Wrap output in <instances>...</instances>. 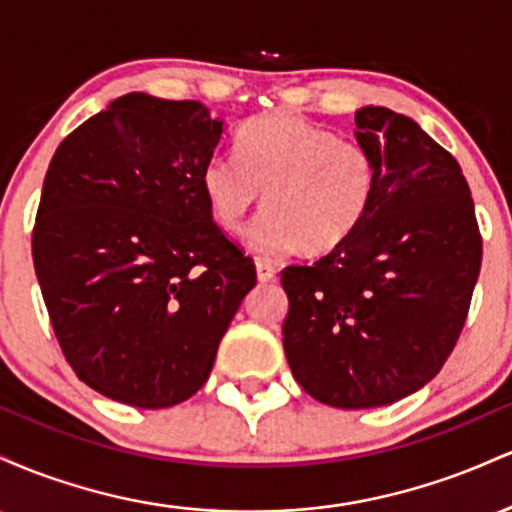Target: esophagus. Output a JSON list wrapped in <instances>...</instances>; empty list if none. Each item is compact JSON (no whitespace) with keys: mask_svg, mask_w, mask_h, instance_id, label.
Returning a JSON list of instances; mask_svg holds the SVG:
<instances>
[{"mask_svg":"<svg viewBox=\"0 0 512 512\" xmlns=\"http://www.w3.org/2000/svg\"><path fill=\"white\" fill-rule=\"evenodd\" d=\"M255 267H257V279H260L262 284H267V281H274L276 279V267H274L272 262L257 260Z\"/></svg>","mask_w":512,"mask_h":512,"instance_id":"1","label":"esophagus"}]
</instances>
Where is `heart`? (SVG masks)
<instances>
[{
    "label": "heart",
    "instance_id": "obj_1",
    "mask_svg": "<svg viewBox=\"0 0 512 512\" xmlns=\"http://www.w3.org/2000/svg\"><path fill=\"white\" fill-rule=\"evenodd\" d=\"M204 199L221 231L236 236L260 202L250 248L264 257L330 252L356 233L373 204V156L356 139L291 113L252 117L236 134V156H211Z\"/></svg>",
    "mask_w": 512,
    "mask_h": 512
}]
</instances>
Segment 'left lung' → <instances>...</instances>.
Segmentation results:
<instances>
[{
	"mask_svg": "<svg viewBox=\"0 0 512 512\" xmlns=\"http://www.w3.org/2000/svg\"><path fill=\"white\" fill-rule=\"evenodd\" d=\"M378 182L351 238L281 272L284 351L317 402L370 409L421 390L455 349L481 269L460 163L409 117L356 110Z\"/></svg>",
	"mask_w": 512,
	"mask_h": 512,
	"instance_id": "left-lung-1",
	"label": "left lung"
}]
</instances>
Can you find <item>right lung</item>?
Wrapping results in <instances>:
<instances>
[{
	"label": "right lung",
	"instance_id": "add662e5",
	"mask_svg": "<svg viewBox=\"0 0 512 512\" xmlns=\"http://www.w3.org/2000/svg\"><path fill=\"white\" fill-rule=\"evenodd\" d=\"M221 134L202 103L127 93L50 161L35 276L69 366L115 402L163 409L195 395L255 286L199 182Z\"/></svg>",
	"mask_w": 512,
	"mask_h": 512
}]
</instances>
